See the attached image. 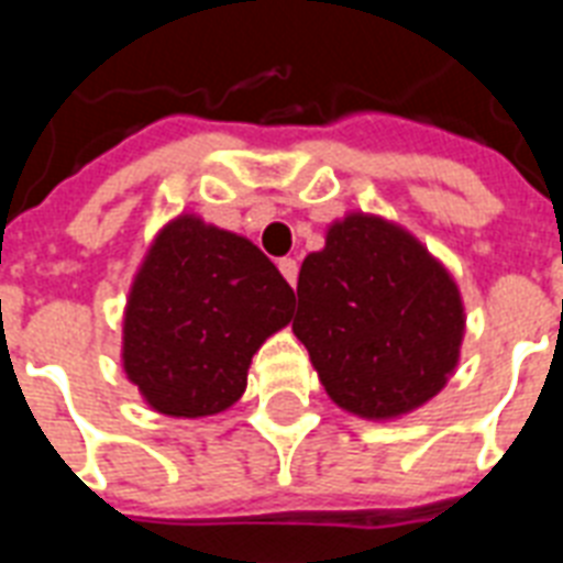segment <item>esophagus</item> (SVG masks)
<instances>
[{
  "instance_id": "34e87169",
  "label": "esophagus",
  "mask_w": 563,
  "mask_h": 563,
  "mask_svg": "<svg viewBox=\"0 0 563 563\" xmlns=\"http://www.w3.org/2000/svg\"><path fill=\"white\" fill-rule=\"evenodd\" d=\"M277 268H280V274L286 277V283H289V286H295V283H298V263H295L291 256L280 260V263H277Z\"/></svg>"
}]
</instances>
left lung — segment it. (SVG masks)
I'll return each mask as SVG.
<instances>
[{
    "mask_svg": "<svg viewBox=\"0 0 563 563\" xmlns=\"http://www.w3.org/2000/svg\"><path fill=\"white\" fill-rule=\"evenodd\" d=\"M291 330L335 406L391 420L446 385L464 307L450 272L409 230L351 212L300 265Z\"/></svg>",
    "mask_w": 563,
    "mask_h": 563,
    "instance_id": "8db88e82",
    "label": "left lung"
}]
</instances>
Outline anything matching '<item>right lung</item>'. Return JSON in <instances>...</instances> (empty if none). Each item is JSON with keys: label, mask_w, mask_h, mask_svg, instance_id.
Wrapping results in <instances>:
<instances>
[{"label": "right lung", "mask_w": 563, "mask_h": 563, "mask_svg": "<svg viewBox=\"0 0 563 563\" xmlns=\"http://www.w3.org/2000/svg\"><path fill=\"white\" fill-rule=\"evenodd\" d=\"M295 291L245 236L178 216L154 236L122 321V365L169 418L230 409L268 335L291 321Z\"/></svg>", "instance_id": "obj_1"}]
</instances>
